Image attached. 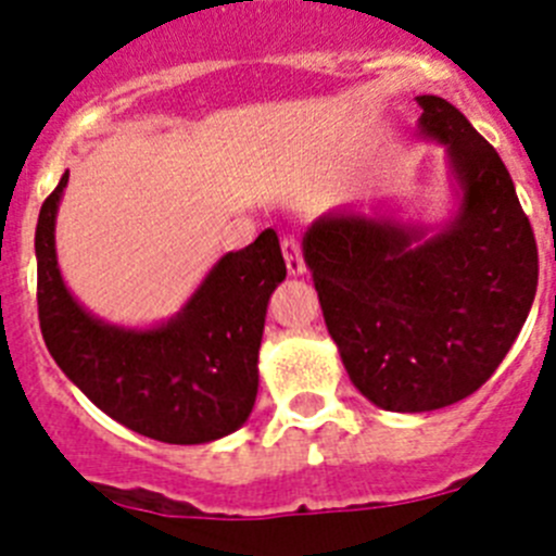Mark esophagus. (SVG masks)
I'll return each mask as SVG.
<instances>
[{
	"mask_svg": "<svg viewBox=\"0 0 556 556\" xmlns=\"http://www.w3.org/2000/svg\"><path fill=\"white\" fill-rule=\"evenodd\" d=\"M281 250H283V258H287V269H289V275H292V278H298V275L306 273L301 244H298V239H294V236H283Z\"/></svg>",
	"mask_w": 556,
	"mask_h": 556,
	"instance_id": "obj_1",
	"label": "esophagus"
}]
</instances>
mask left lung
Masks as SVG:
<instances>
[{
    "label": "left lung",
    "mask_w": 556,
    "mask_h": 556,
    "mask_svg": "<svg viewBox=\"0 0 556 556\" xmlns=\"http://www.w3.org/2000/svg\"><path fill=\"white\" fill-rule=\"evenodd\" d=\"M417 136L445 147L454 211L342 205L303 233L323 317L353 387L387 412L473 395L504 362L538 292V244L498 152L443 97H417Z\"/></svg>",
    "instance_id": "left-lung-1"
}]
</instances>
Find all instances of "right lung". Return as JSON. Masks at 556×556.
Returning a JSON list of instances; mask_svg holds the SVG:
<instances>
[{"label": "right lung", "mask_w": 556, "mask_h": 556, "mask_svg": "<svg viewBox=\"0 0 556 556\" xmlns=\"http://www.w3.org/2000/svg\"><path fill=\"white\" fill-rule=\"evenodd\" d=\"M68 172L36 228L38 320L68 381L130 431L172 445L214 443L248 424L269 294L287 278L278 233L225 253L175 317L147 328L108 323L68 292L55 219Z\"/></svg>", "instance_id": "right-lung-1"}]
</instances>
